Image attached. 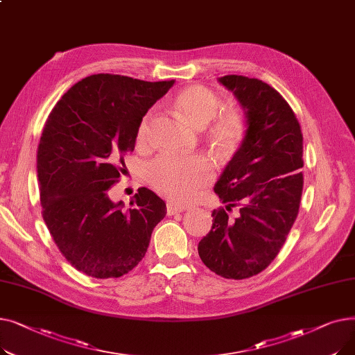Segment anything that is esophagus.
<instances>
[{
    "mask_svg": "<svg viewBox=\"0 0 355 355\" xmlns=\"http://www.w3.org/2000/svg\"><path fill=\"white\" fill-rule=\"evenodd\" d=\"M185 211V207L182 206H177L175 202H166V214L168 216H174V214H178V213H182Z\"/></svg>",
    "mask_w": 355,
    "mask_h": 355,
    "instance_id": "obj_1",
    "label": "esophagus"
}]
</instances>
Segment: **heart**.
I'll return each instance as SVG.
<instances>
[{
  "mask_svg": "<svg viewBox=\"0 0 355 355\" xmlns=\"http://www.w3.org/2000/svg\"><path fill=\"white\" fill-rule=\"evenodd\" d=\"M173 106L196 128L206 126L216 117L209 130V138L221 151L233 153L245 139L248 129L245 115L237 109H229L217 115L223 101L214 90L206 86L193 85L182 89L175 95ZM149 122L151 115L148 114L138 126L137 142L139 145L148 141ZM211 173L210 159L202 155H161L145 168L148 182L175 202L193 200L198 189L211 178Z\"/></svg>",
  "mask_w": 355,
  "mask_h": 355,
  "instance_id": "1",
  "label": "heart"
}]
</instances>
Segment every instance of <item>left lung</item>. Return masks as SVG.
Returning a JSON list of instances; mask_svg holds the SVG:
<instances>
[{
    "label": "left lung",
    "mask_w": 355,
    "mask_h": 355,
    "mask_svg": "<svg viewBox=\"0 0 355 355\" xmlns=\"http://www.w3.org/2000/svg\"><path fill=\"white\" fill-rule=\"evenodd\" d=\"M218 82L243 106L248 129L214 185L227 206L213 210L198 254L216 275L239 281L265 270L293 226L304 187V137L289 103L268 83L237 74ZM232 207H241L236 219L228 218Z\"/></svg>",
    "instance_id": "1"
}]
</instances>
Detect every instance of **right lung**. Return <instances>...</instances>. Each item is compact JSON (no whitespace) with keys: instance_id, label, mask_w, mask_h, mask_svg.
Segmentation results:
<instances>
[{"instance_id":"right-lung-1","label":"right lung","mask_w":355,"mask_h":355,"mask_svg":"<svg viewBox=\"0 0 355 355\" xmlns=\"http://www.w3.org/2000/svg\"><path fill=\"white\" fill-rule=\"evenodd\" d=\"M174 80L92 74L73 85L46 121L37 177L46 226L67 262L98 277H121L146 253L165 202L138 189L130 209L109 198L132 153L138 126Z\"/></svg>"}]
</instances>
